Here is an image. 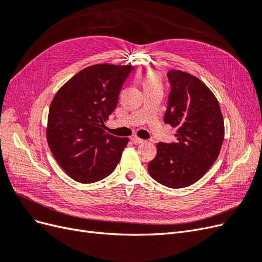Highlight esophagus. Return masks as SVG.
Wrapping results in <instances>:
<instances>
[{"label": "esophagus", "mask_w": 262, "mask_h": 262, "mask_svg": "<svg viewBox=\"0 0 262 262\" xmlns=\"http://www.w3.org/2000/svg\"><path fill=\"white\" fill-rule=\"evenodd\" d=\"M131 141L133 142L134 144H141V143H143V142H145L144 140H142V139H140V138H138V137L131 138Z\"/></svg>", "instance_id": "1"}]
</instances>
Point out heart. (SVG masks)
<instances>
[{
	"instance_id": "b5f03b06",
	"label": "heart",
	"mask_w": 262,
	"mask_h": 262,
	"mask_svg": "<svg viewBox=\"0 0 262 262\" xmlns=\"http://www.w3.org/2000/svg\"><path fill=\"white\" fill-rule=\"evenodd\" d=\"M142 84H143L144 90L152 89V87H161L160 74L155 72V71H150V72H147L143 77Z\"/></svg>"
}]
</instances>
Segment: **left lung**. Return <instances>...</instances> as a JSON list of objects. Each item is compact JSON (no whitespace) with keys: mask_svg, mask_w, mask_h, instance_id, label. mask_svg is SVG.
<instances>
[{"mask_svg":"<svg viewBox=\"0 0 262 262\" xmlns=\"http://www.w3.org/2000/svg\"><path fill=\"white\" fill-rule=\"evenodd\" d=\"M167 77L170 93L164 122L177 128V139L157 143L147 170L163 186L178 189L201 179L216 161L224 120L216 97L199 78L178 70H170Z\"/></svg>","mask_w":262,"mask_h":262,"instance_id":"left-lung-1","label":"left lung"}]
</instances>
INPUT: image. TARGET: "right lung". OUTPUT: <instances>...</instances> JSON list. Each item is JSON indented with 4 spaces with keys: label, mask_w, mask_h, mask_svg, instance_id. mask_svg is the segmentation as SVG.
Wrapping results in <instances>:
<instances>
[{
    "label": "right lung",
    "mask_w": 262,
    "mask_h": 262,
    "mask_svg": "<svg viewBox=\"0 0 262 262\" xmlns=\"http://www.w3.org/2000/svg\"><path fill=\"white\" fill-rule=\"evenodd\" d=\"M133 69L107 63L85 68L53 97L47 141L55 161L75 181L104 179L120 161L129 139L107 134L104 122L116 109L122 84Z\"/></svg>",
    "instance_id": "add662e5"
}]
</instances>
